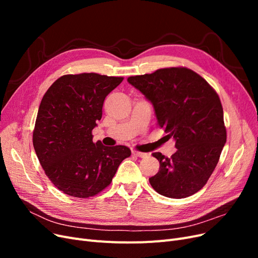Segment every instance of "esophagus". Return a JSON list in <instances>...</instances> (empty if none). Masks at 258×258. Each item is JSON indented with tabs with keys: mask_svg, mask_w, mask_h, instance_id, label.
Masks as SVG:
<instances>
[{
	"mask_svg": "<svg viewBox=\"0 0 258 258\" xmlns=\"http://www.w3.org/2000/svg\"><path fill=\"white\" fill-rule=\"evenodd\" d=\"M132 154H134L135 156H138V157H141V158H145L148 156V154H146V153H141L138 151H132Z\"/></svg>",
	"mask_w": 258,
	"mask_h": 258,
	"instance_id": "1",
	"label": "esophagus"
}]
</instances>
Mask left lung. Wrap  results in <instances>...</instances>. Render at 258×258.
<instances>
[{"instance_id":"8db88e82","label":"left lung","mask_w":258,"mask_h":258,"mask_svg":"<svg viewBox=\"0 0 258 258\" xmlns=\"http://www.w3.org/2000/svg\"><path fill=\"white\" fill-rule=\"evenodd\" d=\"M128 82L153 103L157 126L173 137L177 148L170 158L153 153L160 167L150 177L152 187L175 199L196 194L213 173L227 139L220 97L204 77L184 67L130 76Z\"/></svg>"}]
</instances>
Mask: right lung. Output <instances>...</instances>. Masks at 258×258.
<instances>
[{
    "mask_svg": "<svg viewBox=\"0 0 258 258\" xmlns=\"http://www.w3.org/2000/svg\"><path fill=\"white\" fill-rule=\"evenodd\" d=\"M123 77L68 74L54 82L41 101L33 146L45 174L61 191L76 198L96 196L111 184L123 159L124 145L92 141L105 97Z\"/></svg>",
    "mask_w": 258,
    "mask_h": 258,
    "instance_id": "add662e5",
    "label": "right lung"
}]
</instances>
